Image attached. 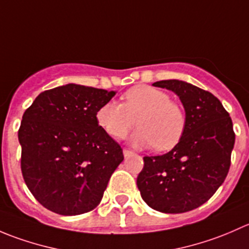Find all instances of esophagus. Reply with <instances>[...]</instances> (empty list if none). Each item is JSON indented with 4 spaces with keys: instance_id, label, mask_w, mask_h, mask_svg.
Instances as JSON below:
<instances>
[{
    "instance_id": "esophagus-1",
    "label": "esophagus",
    "mask_w": 249,
    "mask_h": 249,
    "mask_svg": "<svg viewBox=\"0 0 249 249\" xmlns=\"http://www.w3.org/2000/svg\"><path fill=\"white\" fill-rule=\"evenodd\" d=\"M123 153H124V157H131L132 154H134V152L132 150H129V149H123Z\"/></svg>"
}]
</instances>
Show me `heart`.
Here are the masks:
<instances>
[{
	"label": "heart",
	"instance_id": "b5f03b06",
	"mask_svg": "<svg viewBox=\"0 0 249 249\" xmlns=\"http://www.w3.org/2000/svg\"><path fill=\"white\" fill-rule=\"evenodd\" d=\"M100 126L113 139L126 137L135 124L132 136L137 147H154L164 152L175 147L185 129V113L167 92L150 85H136L123 95V104L108 101L96 113Z\"/></svg>",
	"mask_w": 249,
	"mask_h": 249
}]
</instances>
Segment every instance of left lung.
<instances>
[{
  "label": "left lung",
  "instance_id": "left-lung-1",
  "mask_svg": "<svg viewBox=\"0 0 249 249\" xmlns=\"http://www.w3.org/2000/svg\"><path fill=\"white\" fill-rule=\"evenodd\" d=\"M153 85L178 95L187 123L172 150L143 158L137 187L153 210L188 212L207 201L227 178L235 143L231 118L214 95L189 83L169 79Z\"/></svg>",
  "mask_w": 249,
  "mask_h": 249
}]
</instances>
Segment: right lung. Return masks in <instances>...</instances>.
I'll list each match as a JSON object with an SVG mask.
<instances>
[{"label":"right lung","instance_id":"obj_1","mask_svg":"<svg viewBox=\"0 0 249 249\" xmlns=\"http://www.w3.org/2000/svg\"><path fill=\"white\" fill-rule=\"evenodd\" d=\"M115 91L78 84L46 90L20 124L21 173L35 199L52 212L94 210L124 160L123 149L99 125L97 109Z\"/></svg>","mask_w":249,"mask_h":249}]
</instances>
